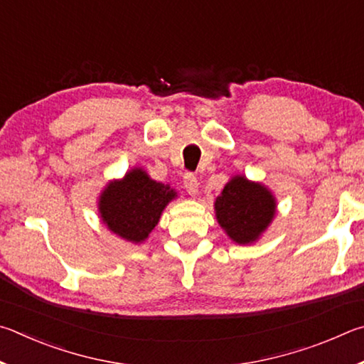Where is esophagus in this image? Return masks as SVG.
<instances>
[{
	"mask_svg": "<svg viewBox=\"0 0 364 364\" xmlns=\"http://www.w3.org/2000/svg\"><path fill=\"white\" fill-rule=\"evenodd\" d=\"M183 187H186L187 192L195 196L196 192H198V178L193 174V172H186L183 174Z\"/></svg>",
	"mask_w": 364,
	"mask_h": 364,
	"instance_id": "34e87169",
	"label": "esophagus"
}]
</instances>
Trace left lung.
Masks as SVG:
<instances>
[{
    "label": "left lung",
    "instance_id": "8db88e82",
    "mask_svg": "<svg viewBox=\"0 0 364 364\" xmlns=\"http://www.w3.org/2000/svg\"><path fill=\"white\" fill-rule=\"evenodd\" d=\"M215 215L220 227L235 243L257 240L275 215V200L260 183L233 177L215 200Z\"/></svg>",
    "mask_w": 364,
    "mask_h": 364
}]
</instances>
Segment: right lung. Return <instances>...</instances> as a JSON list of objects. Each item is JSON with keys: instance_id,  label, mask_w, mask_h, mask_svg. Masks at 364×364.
<instances>
[{"instance_id": "obj_1", "label": "right lung", "mask_w": 364, "mask_h": 364, "mask_svg": "<svg viewBox=\"0 0 364 364\" xmlns=\"http://www.w3.org/2000/svg\"><path fill=\"white\" fill-rule=\"evenodd\" d=\"M176 192L151 181L142 169L127 172L123 181L113 182L100 196V215L113 233L132 243L144 241L158 224L166 205Z\"/></svg>"}]
</instances>
